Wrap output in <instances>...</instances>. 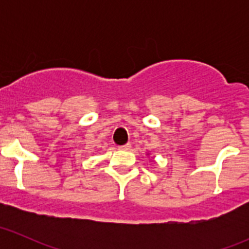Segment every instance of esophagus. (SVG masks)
I'll use <instances>...</instances> for the list:
<instances>
[{
    "mask_svg": "<svg viewBox=\"0 0 249 249\" xmlns=\"http://www.w3.org/2000/svg\"><path fill=\"white\" fill-rule=\"evenodd\" d=\"M118 148L122 150H129L130 148H131V144H130V143H126V144H124V145H119Z\"/></svg>",
    "mask_w": 249,
    "mask_h": 249,
    "instance_id": "esophagus-1",
    "label": "esophagus"
}]
</instances>
